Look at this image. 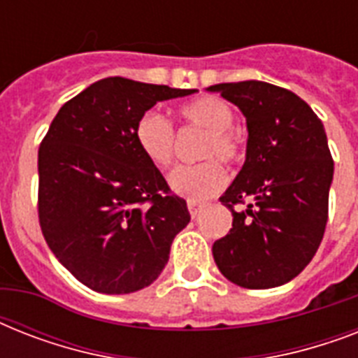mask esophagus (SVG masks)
Listing matches in <instances>:
<instances>
[{
    "label": "esophagus",
    "mask_w": 358,
    "mask_h": 358,
    "mask_svg": "<svg viewBox=\"0 0 358 358\" xmlns=\"http://www.w3.org/2000/svg\"><path fill=\"white\" fill-rule=\"evenodd\" d=\"M187 208H189V213H191V217L195 219L199 213H201L202 210V204L201 202H195V201H187Z\"/></svg>",
    "instance_id": "esophagus-1"
}]
</instances>
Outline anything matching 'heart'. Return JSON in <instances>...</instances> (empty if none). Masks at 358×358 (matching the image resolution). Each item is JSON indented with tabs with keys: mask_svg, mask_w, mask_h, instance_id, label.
Segmentation results:
<instances>
[{
	"mask_svg": "<svg viewBox=\"0 0 358 358\" xmlns=\"http://www.w3.org/2000/svg\"><path fill=\"white\" fill-rule=\"evenodd\" d=\"M178 115L187 126L204 129L201 157L208 162L196 165H178L169 174V187L187 201H206L223 189L227 171L213 157L224 163H236L241 157V146L234 134V109L217 96H199L180 106ZM135 141L152 165L163 169L174 157V129L157 111H146L135 124Z\"/></svg>",
	"mask_w": 358,
	"mask_h": 358,
	"instance_id": "heart-1",
	"label": "heart"
}]
</instances>
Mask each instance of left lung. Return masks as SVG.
Listing matches in <instances>:
<instances>
[{
	"instance_id": "obj_1",
	"label": "left lung",
	"mask_w": 358,
	"mask_h": 358,
	"mask_svg": "<svg viewBox=\"0 0 358 358\" xmlns=\"http://www.w3.org/2000/svg\"><path fill=\"white\" fill-rule=\"evenodd\" d=\"M208 91L238 106L249 131L243 167L219 199L234 219L213 260L241 288L282 286L308 266L327 224L334 162L323 124L305 100L266 81Z\"/></svg>"
}]
</instances>
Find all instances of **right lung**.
I'll use <instances>...</instances> for the list:
<instances>
[{
	"label": "right lung",
	"mask_w": 358,
	"mask_h": 358,
	"mask_svg": "<svg viewBox=\"0 0 358 358\" xmlns=\"http://www.w3.org/2000/svg\"><path fill=\"white\" fill-rule=\"evenodd\" d=\"M196 89L106 78L59 109L38 148V221L48 247L87 288L150 286L189 223L184 199L141 152L135 124Z\"/></svg>",
	"instance_id": "1"
}]
</instances>
